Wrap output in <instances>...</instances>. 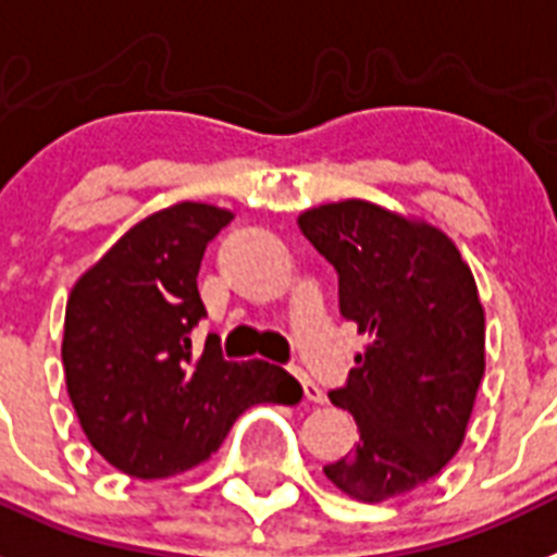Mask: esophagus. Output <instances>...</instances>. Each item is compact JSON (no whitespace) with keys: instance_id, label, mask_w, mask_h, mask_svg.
I'll use <instances>...</instances> for the list:
<instances>
[{"instance_id":"obj_1","label":"esophagus","mask_w":557,"mask_h":557,"mask_svg":"<svg viewBox=\"0 0 557 557\" xmlns=\"http://www.w3.org/2000/svg\"><path fill=\"white\" fill-rule=\"evenodd\" d=\"M296 379L301 381V389H305L307 401H312V404H324V401H327V395H324V389H321L319 384H315V381H312L305 370H296Z\"/></svg>"}]
</instances>
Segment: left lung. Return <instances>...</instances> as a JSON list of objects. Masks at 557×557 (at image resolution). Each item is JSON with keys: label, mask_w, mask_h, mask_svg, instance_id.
<instances>
[{"label": "left lung", "mask_w": 557, "mask_h": 557, "mask_svg": "<svg viewBox=\"0 0 557 557\" xmlns=\"http://www.w3.org/2000/svg\"><path fill=\"white\" fill-rule=\"evenodd\" d=\"M298 227L338 273L342 315L367 335L330 401L358 444L324 472L381 504L426 484L461 447L484 379V307L458 247L438 227L372 201L312 207Z\"/></svg>", "instance_id": "8db88e82"}]
</instances>
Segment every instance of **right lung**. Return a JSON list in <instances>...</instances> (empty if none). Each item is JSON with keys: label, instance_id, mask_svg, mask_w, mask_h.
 <instances>
[{"label": "right lung", "instance_id": "obj_1", "mask_svg": "<svg viewBox=\"0 0 557 557\" xmlns=\"http://www.w3.org/2000/svg\"><path fill=\"white\" fill-rule=\"evenodd\" d=\"M233 213L178 201L133 224L82 275L64 312L62 364L87 441L133 478L207 461L252 404L301 398L287 370L227 361L219 335L193 347L207 315L196 275Z\"/></svg>", "mask_w": 557, "mask_h": 557}]
</instances>
